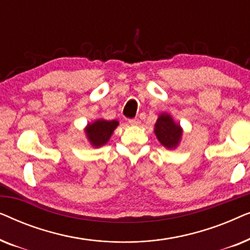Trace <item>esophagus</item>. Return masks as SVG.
<instances>
[{
    "label": "esophagus",
    "instance_id": "1",
    "mask_svg": "<svg viewBox=\"0 0 250 250\" xmlns=\"http://www.w3.org/2000/svg\"><path fill=\"white\" fill-rule=\"evenodd\" d=\"M128 123H129V124H131L132 126H138V125H140V121H139V119H136V118H134V119H129Z\"/></svg>",
    "mask_w": 250,
    "mask_h": 250
}]
</instances>
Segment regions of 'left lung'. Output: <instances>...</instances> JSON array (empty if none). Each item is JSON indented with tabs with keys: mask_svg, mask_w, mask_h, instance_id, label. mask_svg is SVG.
Instances as JSON below:
<instances>
[{
	"mask_svg": "<svg viewBox=\"0 0 250 250\" xmlns=\"http://www.w3.org/2000/svg\"><path fill=\"white\" fill-rule=\"evenodd\" d=\"M155 134L160 145L168 150H174L179 146L182 140L183 128L179 123L167 112L159 114L155 124Z\"/></svg>",
	"mask_w": 250,
	"mask_h": 250,
	"instance_id": "1",
	"label": "left lung"
}]
</instances>
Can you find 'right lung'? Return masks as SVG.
Instances as JSON below:
<instances>
[{
    "label": "right lung",
    "mask_w": 250,
    "mask_h": 250,
    "mask_svg": "<svg viewBox=\"0 0 250 250\" xmlns=\"http://www.w3.org/2000/svg\"><path fill=\"white\" fill-rule=\"evenodd\" d=\"M118 125L119 122L115 119L107 121V119L99 118L92 123H87L84 128V133L91 146L100 148V146L107 145Z\"/></svg>",
    "instance_id": "add662e5"
}]
</instances>
